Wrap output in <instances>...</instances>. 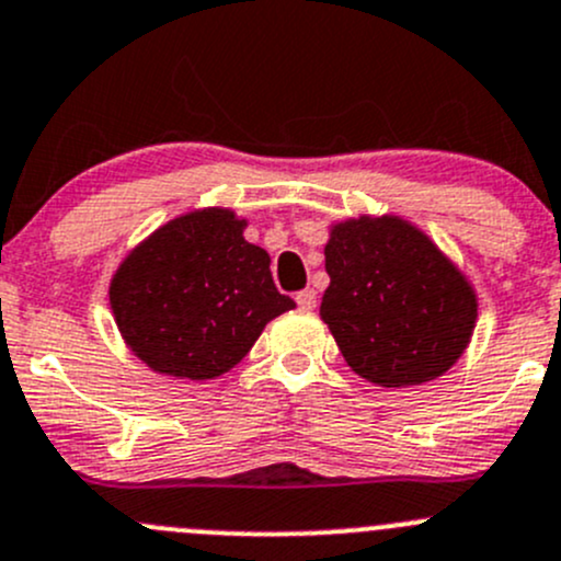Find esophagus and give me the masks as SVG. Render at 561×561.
Returning a JSON list of instances; mask_svg holds the SVG:
<instances>
[{
  "label": "esophagus",
  "instance_id": "1",
  "mask_svg": "<svg viewBox=\"0 0 561 561\" xmlns=\"http://www.w3.org/2000/svg\"><path fill=\"white\" fill-rule=\"evenodd\" d=\"M296 301H298V307L307 309V312H312V309L317 307V293H314V290H304V293H298Z\"/></svg>",
  "mask_w": 561,
  "mask_h": 561
}]
</instances>
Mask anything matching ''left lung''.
I'll use <instances>...</instances> for the list:
<instances>
[{"label":"left lung","instance_id":"1","mask_svg":"<svg viewBox=\"0 0 561 561\" xmlns=\"http://www.w3.org/2000/svg\"><path fill=\"white\" fill-rule=\"evenodd\" d=\"M320 317L355 375L382 388L443 377L467 350L478 296L458 265L407 219L353 217L328 230Z\"/></svg>","mask_w":561,"mask_h":561}]
</instances>
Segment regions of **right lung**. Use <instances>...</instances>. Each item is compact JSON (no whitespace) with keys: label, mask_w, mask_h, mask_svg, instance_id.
Here are the masks:
<instances>
[{"label":"right lung","mask_w":561,"mask_h":561,"mask_svg":"<svg viewBox=\"0 0 561 561\" xmlns=\"http://www.w3.org/2000/svg\"><path fill=\"white\" fill-rule=\"evenodd\" d=\"M230 208H197L129 249L107 298L124 344L151 371L214 380L233 369L274 317L296 309L263 247Z\"/></svg>","instance_id":"add662e5"}]
</instances>
